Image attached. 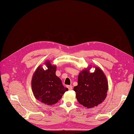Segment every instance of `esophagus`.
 <instances>
[{
    "instance_id": "1",
    "label": "esophagus",
    "mask_w": 134,
    "mask_h": 134,
    "mask_svg": "<svg viewBox=\"0 0 134 134\" xmlns=\"http://www.w3.org/2000/svg\"><path fill=\"white\" fill-rule=\"evenodd\" d=\"M67 87L68 88V89L70 90H72V89H73V88H72V86H71V85H68V86H67Z\"/></svg>"
}]
</instances>
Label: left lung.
Wrapping results in <instances>:
<instances>
[{
  "label": "left lung",
  "instance_id": "1",
  "mask_svg": "<svg viewBox=\"0 0 134 134\" xmlns=\"http://www.w3.org/2000/svg\"><path fill=\"white\" fill-rule=\"evenodd\" d=\"M76 98L81 105L87 108H93L105 100L108 90L107 78L102 70L96 67L94 73L87 69L78 75V85L74 87Z\"/></svg>",
  "mask_w": 134,
  "mask_h": 134
}]
</instances>
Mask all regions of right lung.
Here are the masks:
<instances>
[{"label": "right lung", "mask_w": 134, "mask_h": 134, "mask_svg": "<svg viewBox=\"0 0 134 134\" xmlns=\"http://www.w3.org/2000/svg\"><path fill=\"white\" fill-rule=\"evenodd\" d=\"M47 67L44 70L38 66L32 80V92L36 98L47 105H52L59 100L64 93L68 90L56 75V66H52L49 61L45 62Z\"/></svg>", "instance_id": "add662e5"}]
</instances>
